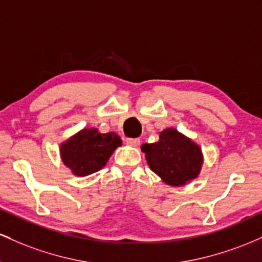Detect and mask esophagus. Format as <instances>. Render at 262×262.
Here are the masks:
<instances>
[{"instance_id": "esophagus-1", "label": "esophagus", "mask_w": 262, "mask_h": 262, "mask_svg": "<svg viewBox=\"0 0 262 262\" xmlns=\"http://www.w3.org/2000/svg\"><path fill=\"white\" fill-rule=\"evenodd\" d=\"M128 145L130 146H139L140 145V139L139 138H129V139L125 140Z\"/></svg>"}]
</instances>
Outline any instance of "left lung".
I'll list each match as a JSON object with an SVG mask.
<instances>
[{
	"label": "left lung",
	"mask_w": 262,
	"mask_h": 262,
	"mask_svg": "<svg viewBox=\"0 0 262 262\" xmlns=\"http://www.w3.org/2000/svg\"><path fill=\"white\" fill-rule=\"evenodd\" d=\"M148 165L165 183L183 186L200 175L203 164L201 148L173 128L160 133L159 141L143 144Z\"/></svg>",
	"instance_id": "obj_1"
}]
</instances>
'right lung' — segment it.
<instances>
[{"label":"right lung","instance_id":"obj_1","mask_svg":"<svg viewBox=\"0 0 262 262\" xmlns=\"http://www.w3.org/2000/svg\"><path fill=\"white\" fill-rule=\"evenodd\" d=\"M121 145V138L113 132L101 134L96 128H87L64 141L60 145V155L74 175L83 177L101 170Z\"/></svg>","mask_w":262,"mask_h":262}]
</instances>
